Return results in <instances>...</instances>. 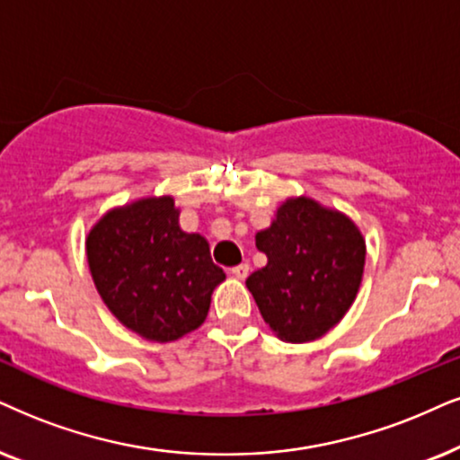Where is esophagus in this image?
<instances>
[{"mask_svg": "<svg viewBox=\"0 0 460 460\" xmlns=\"http://www.w3.org/2000/svg\"><path fill=\"white\" fill-rule=\"evenodd\" d=\"M248 271H250V265L248 263H240V265L231 267V270H229L231 276L237 278V280H243V278L248 276Z\"/></svg>", "mask_w": 460, "mask_h": 460, "instance_id": "obj_1", "label": "esophagus"}]
</instances>
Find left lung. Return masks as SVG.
Instances as JSON below:
<instances>
[{
	"mask_svg": "<svg viewBox=\"0 0 460 460\" xmlns=\"http://www.w3.org/2000/svg\"><path fill=\"white\" fill-rule=\"evenodd\" d=\"M267 265L246 287L270 329L290 344L323 337L352 305L363 276V235L344 214L299 197L257 234Z\"/></svg>",
	"mask_w": 460,
	"mask_h": 460,
	"instance_id": "left-lung-1",
	"label": "left lung"
}]
</instances>
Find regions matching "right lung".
<instances>
[{"mask_svg": "<svg viewBox=\"0 0 460 460\" xmlns=\"http://www.w3.org/2000/svg\"><path fill=\"white\" fill-rule=\"evenodd\" d=\"M86 257L110 312L155 341L199 327L214 287L225 280L208 242L180 229L172 197L108 212L86 237Z\"/></svg>", "mask_w": 460, "mask_h": 460, "instance_id": "obj_1", "label": "right lung"}]
</instances>
